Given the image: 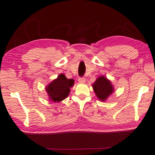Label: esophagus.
<instances>
[{
	"label": "esophagus",
	"instance_id": "esophagus-1",
	"mask_svg": "<svg viewBox=\"0 0 155 155\" xmlns=\"http://www.w3.org/2000/svg\"><path fill=\"white\" fill-rule=\"evenodd\" d=\"M79 83L80 84H84L85 83V78H80L78 79Z\"/></svg>",
	"mask_w": 155,
	"mask_h": 155
}]
</instances>
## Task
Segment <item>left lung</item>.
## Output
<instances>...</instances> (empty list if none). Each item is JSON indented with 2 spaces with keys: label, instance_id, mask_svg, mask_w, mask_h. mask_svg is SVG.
<instances>
[{
  "label": "left lung",
  "instance_id": "1",
  "mask_svg": "<svg viewBox=\"0 0 155 155\" xmlns=\"http://www.w3.org/2000/svg\"><path fill=\"white\" fill-rule=\"evenodd\" d=\"M92 85L97 98L102 101H105L114 91L111 81L105 76L99 77Z\"/></svg>",
  "mask_w": 155,
  "mask_h": 155
}]
</instances>
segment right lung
<instances>
[{
	"label": "right lung",
	"instance_id": "add662e5",
	"mask_svg": "<svg viewBox=\"0 0 155 155\" xmlns=\"http://www.w3.org/2000/svg\"><path fill=\"white\" fill-rule=\"evenodd\" d=\"M74 84L73 79H68L64 74H60L46 87L50 100L54 102L63 101L69 95L70 87Z\"/></svg>",
	"mask_w": 155,
	"mask_h": 155
}]
</instances>
